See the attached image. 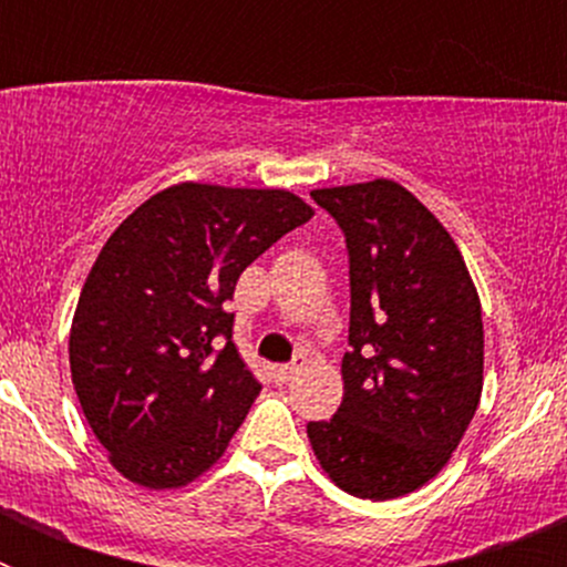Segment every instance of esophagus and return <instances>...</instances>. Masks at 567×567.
<instances>
[{"instance_id":"1","label":"esophagus","mask_w":567,"mask_h":567,"mask_svg":"<svg viewBox=\"0 0 567 567\" xmlns=\"http://www.w3.org/2000/svg\"><path fill=\"white\" fill-rule=\"evenodd\" d=\"M300 365L298 363H284V365H275V383H289V380L298 374Z\"/></svg>"}]
</instances>
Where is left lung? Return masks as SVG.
I'll return each instance as SVG.
<instances>
[{
    "mask_svg": "<svg viewBox=\"0 0 567 567\" xmlns=\"http://www.w3.org/2000/svg\"><path fill=\"white\" fill-rule=\"evenodd\" d=\"M349 249V352L332 420L309 423L320 468L360 499L437 477L483 394V309L457 244L389 178L312 189Z\"/></svg>",
    "mask_w": 567,
    "mask_h": 567,
    "instance_id": "obj_1",
    "label": "left lung"
}]
</instances>
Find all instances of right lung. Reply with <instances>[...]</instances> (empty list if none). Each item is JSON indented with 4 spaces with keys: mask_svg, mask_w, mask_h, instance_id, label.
Instances as JSON below:
<instances>
[{
    "mask_svg": "<svg viewBox=\"0 0 567 567\" xmlns=\"http://www.w3.org/2000/svg\"><path fill=\"white\" fill-rule=\"evenodd\" d=\"M312 215L289 189L184 182L110 235L79 295L70 374L130 483L182 488L227 452L260 383L224 303L240 272Z\"/></svg>",
    "mask_w": 567,
    "mask_h": 567,
    "instance_id": "obj_1",
    "label": "right lung"
}]
</instances>
